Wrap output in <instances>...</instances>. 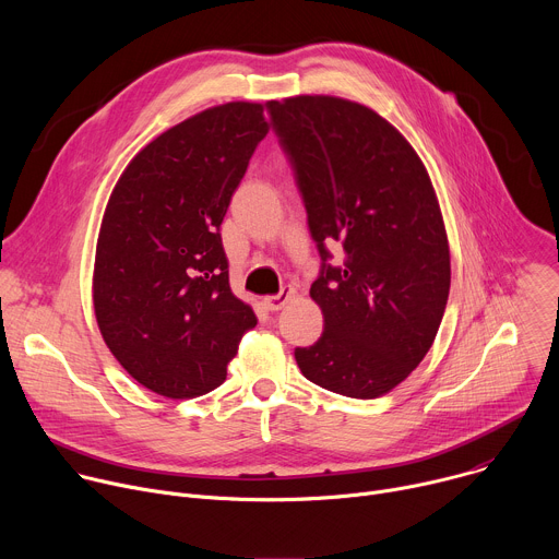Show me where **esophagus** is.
Listing matches in <instances>:
<instances>
[{"mask_svg":"<svg viewBox=\"0 0 559 559\" xmlns=\"http://www.w3.org/2000/svg\"><path fill=\"white\" fill-rule=\"evenodd\" d=\"M294 296H296V289H294V287H283L281 294H276V296H265V298H263V305H265L267 311H278V309H283Z\"/></svg>","mask_w":559,"mask_h":559,"instance_id":"34e87169","label":"esophagus"}]
</instances>
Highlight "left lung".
<instances>
[{
  "mask_svg": "<svg viewBox=\"0 0 559 559\" xmlns=\"http://www.w3.org/2000/svg\"><path fill=\"white\" fill-rule=\"evenodd\" d=\"M267 110L323 261L309 296L325 332L296 347V362L334 393L384 395L431 349L449 298V241L429 173L412 143L362 104L298 95ZM336 245L344 259L334 269Z\"/></svg>",
  "mask_w": 559,
  "mask_h": 559,
  "instance_id": "8db88e82",
  "label": "left lung"
}]
</instances>
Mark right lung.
Returning a JSON list of instances; mask_svg holds the SVG:
<instances>
[{
	"instance_id": "right-lung-1",
	"label": "right lung",
	"mask_w": 559,
	"mask_h": 559,
	"mask_svg": "<svg viewBox=\"0 0 559 559\" xmlns=\"http://www.w3.org/2000/svg\"><path fill=\"white\" fill-rule=\"evenodd\" d=\"M263 104L207 108L150 141L119 177L99 229L93 302L119 365L183 401L227 376L257 325L229 289L221 223L270 121Z\"/></svg>"
}]
</instances>
